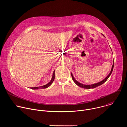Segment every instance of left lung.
<instances>
[{"label":"left lung","mask_w":127,"mask_h":127,"mask_svg":"<svg viewBox=\"0 0 127 127\" xmlns=\"http://www.w3.org/2000/svg\"><path fill=\"white\" fill-rule=\"evenodd\" d=\"M102 34L104 37V35L103 34ZM114 62H113V66H112V69H111L110 73L109 74H108V75L103 80H102V81H100V82H97V83H95V84H90V85L83 84H82V83L79 82L78 81H77L75 79V78L74 77V76H73V74H72V73H71V76H72V79H73V81L75 82V83L77 85H78V86H79V87H82V88H85V89L95 88V87H97V86H99V85H101V84H102L103 83H104L107 80V79L108 78V77H110V76L111 75V74H112V72H113V68H114Z\"/></svg>","instance_id":"left-lung-1"}]
</instances>
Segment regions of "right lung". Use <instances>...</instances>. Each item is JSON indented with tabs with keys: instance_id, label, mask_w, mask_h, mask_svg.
Masks as SVG:
<instances>
[{
	"instance_id": "1",
	"label": "right lung",
	"mask_w": 127,
	"mask_h": 127,
	"mask_svg": "<svg viewBox=\"0 0 127 127\" xmlns=\"http://www.w3.org/2000/svg\"><path fill=\"white\" fill-rule=\"evenodd\" d=\"M55 70H54V72H53V75H52V79L51 80H50V81L49 82H48L47 84L44 85H43V86H39V87H31V89H43V88H47V87H49L52 84V83L53 82L54 80V79H55Z\"/></svg>"
}]
</instances>
